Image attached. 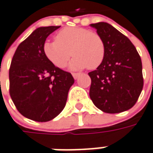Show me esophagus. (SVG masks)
<instances>
[{
  "instance_id": "obj_1",
  "label": "esophagus",
  "mask_w": 153,
  "mask_h": 153,
  "mask_svg": "<svg viewBox=\"0 0 153 153\" xmlns=\"http://www.w3.org/2000/svg\"><path fill=\"white\" fill-rule=\"evenodd\" d=\"M79 76V74H77V73H74L73 74V77L76 79H78V77Z\"/></svg>"
}]
</instances>
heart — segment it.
Wrapping results in <instances>:
<instances>
[{"mask_svg": "<svg viewBox=\"0 0 153 153\" xmlns=\"http://www.w3.org/2000/svg\"><path fill=\"white\" fill-rule=\"evenodd\" d=\"M43 53L59 68H65L73 54L74 57L69 65L72 70L95 69L105 59V46L98 33L83 27H70L59 32L55 41H45Z\"/></svg>", "mask_w": 153, "mask_h": 153, "instance_id": "obj_1", "label": "heart"}]
</instances>
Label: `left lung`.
Returning a JSON list of instances; mask_svg holds the SVG:
<instances>
[{
  "label": "left lung",
  "mask_w": 153,
  "mask_h": 153,
  "mask_svg": "<svg viewBox=\"0 0 153 153\" xmlns=\"http://www.w3.org/2000/svg\"><path fill=\"white\" fill-rule=\"evenodd\" d=\"M102 38L105 56L102 64L88 74L89 95L104 112L119 113L131 108L143 89L142 62L131 41L106 22L91 24Z\"/></svg>",
  "instance_id": "1"
}]
</instances>
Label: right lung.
<instances>
[{"mask_svg":"<svg viewBox=\"0 0 153 153\" xmlns=\"http://www.w3.org/2000/svg\"><path fill=\"white\" fill-rule=\"evenodd\" d=\"M60 26L35 29L17 48L9 69V94L24 117L38 122L54 119L64 109L74 77L46 58L43 44Z\"/></svg>","mask_w":153,"mask_h":153,"instance_id":"add662e5","label":"right lung"}]
</instances>
